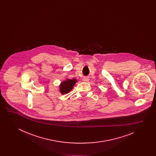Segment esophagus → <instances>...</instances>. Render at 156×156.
Returning <instances> with one entry per match:
<instances>
[{
    "label": "esophagus",
    "mask_w": 156,
    "mask_h": 156,
    "mask_svg": "<svg viewBox=\"0 0 156 156\" xmlns=\"http://www.w3.org/2000/svg\"><path fill=\"white\" fill-rule=\"evenodd\" d=\"M82 81L83 82H88L89 81V79H88V78H87V77H85V78H83Z\"/></svg>",
    "instance_id": "obj_1"
}]
</instances>
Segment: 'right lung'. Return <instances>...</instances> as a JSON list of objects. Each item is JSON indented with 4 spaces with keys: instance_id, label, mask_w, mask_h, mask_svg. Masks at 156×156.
<instances>
[{
    "instance_id": "1",
    "label": "right lung",
    "mask_w": 156,
    "mask_h": 156,
    "mask_svg": "<svg viewBox=\"0 0 156 156\" xmlns=\"http://www.w3.org/2000/svg\"><path fill=\"white\" fill-rule=\"evenodd\" d=\"M76 82L77 80L75 78L73 80L67 79L64 81L62 82L59 86L60 93L62 95L69 93L73 89Z\"/></svg>"
}]
</instances>
